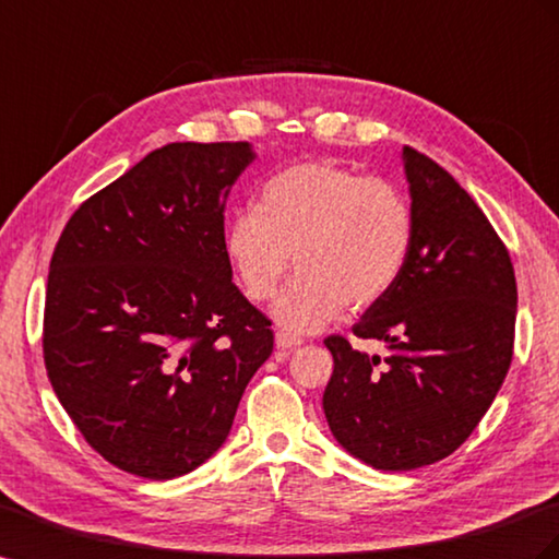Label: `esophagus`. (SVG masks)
I'll use <instances>...</instances> for the list:
<instances>
[{
  "mask_svg": "<svg viewBox=\"0 0 559 559\" xmlns=\"http://www.w3.org/2000/svg\"><path fill=\"white\" fill-rule=\"evenodd\" d=\"M300 343H304V338L289 334V331H277V334H275V345H277L280 350H292V348H298Z\"/></svg>",
  "mask_w": 559,
  "mask_h": 559,
  "instance_id": "34e87169",
  "label": "esophagus"
}]
</instances>
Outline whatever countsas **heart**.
Returning <instances> with one entry per match:
<instances>
[{
    "label": "heart",
    "instance_id": "obj_1",
    "mask_svg": "<svg viewBox=\"0 0 559 559\" xmlns=\"http://www.w3.org/2000/svg\"><path fill=\"white\" fill-rule=\"evenodd\" d=\"M414 206L383 176L336 162H298L270 176L259 209L235 214L223 249L239 289L265 304L294 267L298 277L273 308L296 334H312L350 306L379 304L404 275L414 249Z\"/></svg>",
    "mask_w": 559,
    "mask_h": 559
}]
</instances>
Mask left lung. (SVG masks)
<instances>
[{"label": "left lung", "instance_id": "8db88e82", "mask_svg": "<svg viewBox=\"0 0 559 559\" xmlns=\"http://www.w3.org/2000/svg\"><path fill=\"white\" fill-rule=\"evenodd\" d=\"M414 249L392 292L353 324L388 357L326 336L334 373L324 390L336 440L376 471L442 461L471 437L512 359L518 284L489 218L449 171L404 145Z\"/></svg>", "mask_w": 559, "mask_h": 559}]
</instances>
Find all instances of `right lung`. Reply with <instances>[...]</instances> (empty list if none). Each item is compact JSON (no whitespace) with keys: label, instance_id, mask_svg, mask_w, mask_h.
Listing matches in <instances>:
<instances>
[{"label":"right lung","instance_id":"obj_1","mask_svg":"<svg viewBox=\"0 0 559 559\" xmlns=\"http://www.w3.org/2000/svg\"><path fill=\"white\" fill-rule=\"evenodd\" d=\"M253 150L169 143L80 204L51 255L41 350L84 440L180 477L228 437L273 329L233 282L225 200Z\"/></svg>","mask_w":559,"mask_h":559}]
</instances>
